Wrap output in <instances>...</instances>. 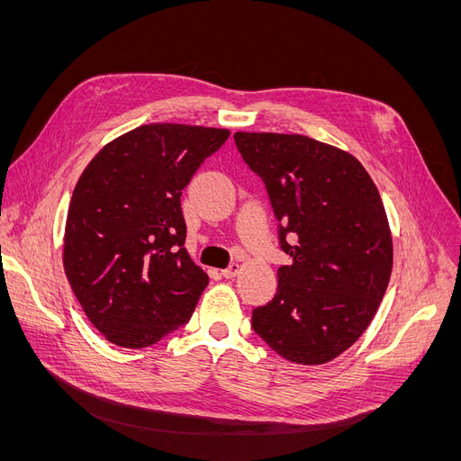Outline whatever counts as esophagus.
<instances>
[{
    "mask_svg": "<svg viewBox=\"0 0 461 461\" xmlns=\"http://www.w3.org/2000/svg\"><path fill=\"white\" fill-rule=\"evenodd\" d=\"M239 269H240V265H239L237 261H233V263H230L228 267L222 271V276H224V278H233V276L239 273Z\"/></svg>",
    "mask_w": 461,
    "mask_h": 461,
    "instance_id": "esophagus-1",
    "label": "esophagus"
}]
</instances>
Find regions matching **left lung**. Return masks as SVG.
I'll use <instances>...</instances> for the list:
<instances>
[{
  "label": "left lung",
  "mask_w": 461,
  "mask_h": 461,
  "mask_svg": "<svg viewBox=\"0 0 461 461\" xmlns=\"http://www.w3.org/2000/svg\"><path fill=\"white\" fill-rule=\"evenodd\" d=\"M237 151L261 179L276 218L273 301L252 310V329L299 365L332 360L366 330L393 273V237L379 192L346 151L301 134L235 132Z\"/></svg>",
  "instance_id": "8db88e82"
}]
</instances>
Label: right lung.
Returning <instances> with one entry per match:
<instances>
[{
    "instance_id": "1",
    "label": "right lung",
    "mask_w": 461,
    "mask_h": 461,
    "mask_svg": "<svg viewBox=\"0 0 461 461\" xmlns=\"http://www.w3.org/2000/svg\"><path fill=\"white\" fill-rule=\"evenodd\" d=\"M228 136L143 125L84 169L68 205L63 265L86 316L112 344L148 348L192 318L209 276L183 247L181 194Z\"/></svg>"
}]
</instances>
